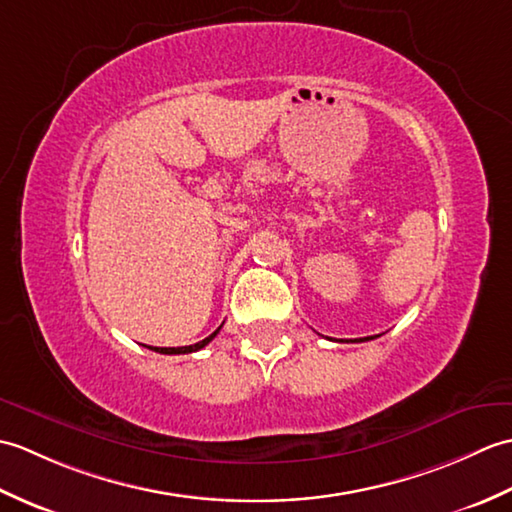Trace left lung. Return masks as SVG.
<instances>
[{
  "label": "left lung",
  "instance_id": "left-lung-1",
  "mask_svg": "<svg viewBox=\"0 0 512 512\" xmlns=\"http://www.w3.org/2000/svg\"><path fill=\"white\" fill-rule=\"evenodd\" d=\"M369 339H372V336H365V339H361V341H369Z\"/></svg>",
  "mask_w": 512,
  "mask_h": 512
}]
</instances>
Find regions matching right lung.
I'll use <instances>...</instances> for the list:
<instances>
[{
  "label": "right lung",
  "mask_w": 512,
  "mask_h": 512,
  "mask_svg": "<svg viewBox=\"0 0 512 512\" xmlns=\"http://www.w3.org/2000/svg\"><path fill=\"white\" fill-rule=\"evenodd\" d=\"M222 328V325H220ZM220 328H217L211 336H206L204 341H200V343H195V345H187V347H156L154 352H160V354H189V352H198V350H202L204 345H209L215 336H217V332H220Z\"/></svg>",
  "instance_id": "right-lung-1"
}]
</instances>
